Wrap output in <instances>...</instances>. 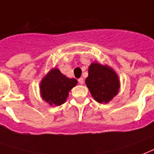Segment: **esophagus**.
Wrapping results in <instances>:
<instances>
[{"mask_svg":"<svg viewBox=\"0 0 154 154\" xmlns=\"http://www.w3.org/2000/svg\"><path fill=\"white\" fill-rule=\"evenodd\" d=\"M78 82H79L80 84H84V79H83V78H82V77H81V78H79V79H78Z\"/></svg>","mask_w":154,"mask_h":154,"instance_id":"esophagus-1","label":"esophagus"}]
</instances>
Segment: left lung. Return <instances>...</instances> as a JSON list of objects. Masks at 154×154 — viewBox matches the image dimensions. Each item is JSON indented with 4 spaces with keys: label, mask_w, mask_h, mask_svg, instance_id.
Listing matches in <instances>:
<instances>
[{
    "label": "left lung",
    "mask_w": 154,
    "mask_h": 154,
    "mask_svg": "<svg viewBox=\"0 0 154 154\" xmlns=\"http://www.w3.org/2000/svg\"><path fill=\"white\" fill-rule=\"evenodd\" d=\"M85 84L93 98L99 103H109L119 90V80L116 72L111 67L98 63L90 65Z\"/></svg>",
    "instance_id": "left-lung-1"
}]
</instances>
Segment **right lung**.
I'll return each mask as SVG.
<instances>
[{
	"mask_svg": "<svg viewBox=\"0 0 154 154\" xmlns=\"http://www.w3.org/2000/svg\"><path fill=\"white\" fill-rule=\"evenodd\" d=\"M77 84L76 79L67 77L58 69H52L41 81V96L51 106L61 105L65 103L69 91Z\"/></svg>",
	"mask_w": 154,
	"mask_h": 154,
	"instance_id": "add662e5",
	"label": "right lung"
}]
</instances>
